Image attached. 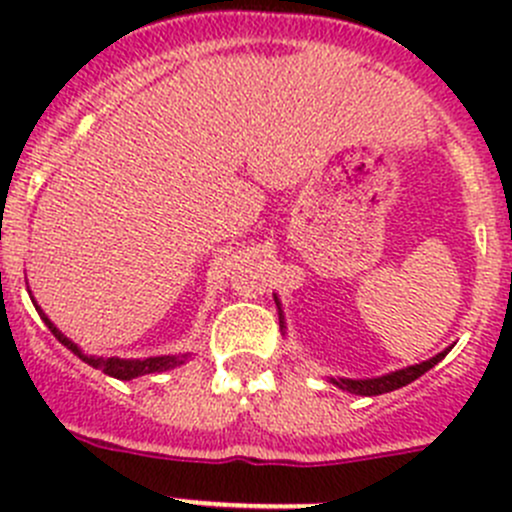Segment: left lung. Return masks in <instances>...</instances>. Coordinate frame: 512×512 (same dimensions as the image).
Wrapping results in <instances>:
<instances>
[{
    "instance_id": "8db88e82",
    "label": "left lung",
    "mask_w": 512,
    "mask_h": 512,
    "mask_svg": "<svg viewBox=\"0 0 512 512\" xmlns=\"http://www.w3.org/2000/svg\"><path fill=\"white\" fill-rule=\"evenodd\" d=\"M275 304H277V312H280V329H282V334H285L287 332V322H285V312H282V304H280V297H277V294H275ZM451 349H453V344L448 349H443L441 354H436V356H431V359L421 361V364L406 366V369L389 371V374L374 376V379H342V376H329V381H332L334 386H339L342 391H349V394H356V396L389 394V391L401 389V386L411 384V381H416L418 376L426 374L428 369H433V366H436L438 361H441L448 352H451Z\"/></svg>"
}]
</instances>
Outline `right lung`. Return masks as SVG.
Segmentation results:
<instances>
[{
	"label": "right lung",
	"instance_id": "obj_1",
	"mask_svg": "<svg viewBox=\"0 0 512 512\" xmlns=\"http://www.w3.org/2000/svg\"><path fill=\"white\" fill-rule=\"evenodd\" d=\"M32 294V292H29ZM36 312H39V317L44 319L46 327L51 329V334H54L56 339H59L61 344H64L66 349H71L76 356H79L81 361H86L89 366H94V369H101L103 374L113 376V379H121V381H131L136 379V376H146V374H156V371H168V369H175V366L185 364V361L190 359V354H163V356H148V359H121V356H89L81 352L79 344L71 342L69 337H66L64 332H59V327H56L54 322H51L49 317L44 314V309L36 304V299L32 297Z\"/></svg>",
	"mask_w": 512,
	"mask_h": 512
}]
</instances>
